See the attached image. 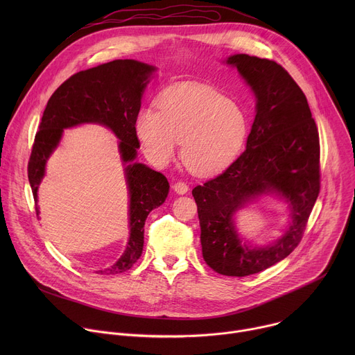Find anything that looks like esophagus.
<instances>
[{
    "mask_svg": "<svg viewBox=\"0 0 355 355\" xmlns=\"http://www.w3.org/2000/svg\"><path fill=\"white\" fill-rule=\"evenodd\" d=\"M173 189H174V192L175 193H178V195H184V193H187L188 192V185L185 184V182H181V181H178V182H175L174 185H173Z\"/></svg>",
    "mask_w": 355,
    "mask_h": 355,
    "instance_id": "obj_1",
    "label": "esophagus"
}]
</instances>
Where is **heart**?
<instances>
[{
	"label": "heart",
	"mask_w": 355,
	"mask_h": 355,
	"mask_svg": "<svg viewBox=\"0 0 355 355\" xmlns=\"http://www.w3.org/2000/svg\"><path fill=\"white\" fill-rule=\"evenodd\" d=\"M248 133L245 110L222 92L198 84L167 89L159 99V111L141 110L136 135L147 157L166 166L181 143L184 166L199 177L226 170L239 156Z\"/></svg>",
	"instance_id": "obj_1"
}]
</instances>
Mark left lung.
I'll return each mask as SVG.
<instances>
[{
    "label": "left lung",
    "instance_id": "1",
    "mask_svg": "<svg viewBox=\"0 0 355 355\" xmlns=\"http://www.w3.org/2000/svg\"><path fill=\"white\" fill-rule=\"evenodd\" d=\"M225 63L254 92L256 118L240 157L192 195L205 263L218 274L245 277L282 261L302 240L320 191V144L308 99L282 66L243 53ZM267 194L286 202L291 220L274 243L248 246L234 216Z\"/></svg>",
    "mask_w": 355,
    "mask_h": 355
}]
</instances>
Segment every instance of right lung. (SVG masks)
<instances>
[{"instance_id":"obj_1","label":"right lung","mask_w":355,"mask_h":355,"mask_svg":"<svg viewBox=\"0 0 355 355\" xmlns=\"http://www.w3.org/2000/svg\"><path fill=\"white\" fill-rule=\"evenodd\" d=\"M156 67L137 60H114L80 71L66 80L50 96L35 136L28 164V178L37 208V189L46 174V163L58 148L64 129L84 123L105 126L119 139L118 150L123 164L129 195V240L115 264L96 274L115 275L133 267L143 251L144 222L168 195L167 178L146 164L135 162L140 147L136 118L141 96Z\"/></svg>"}]
</instances>
